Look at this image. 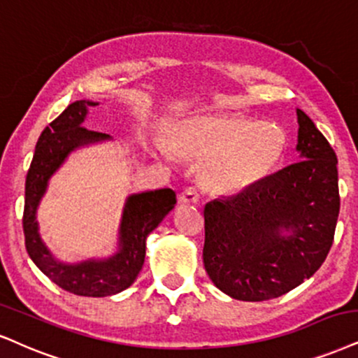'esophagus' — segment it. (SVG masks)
<instances>
[{"label": "esophagus", "mask_w": 358, "mask_h": 358, "mask_svg": "<svg viewBox=\"0 0 358 358\" xmlns=\"http://www.w3.org/2000/svg\"><path fill=\"white\" fill-rule=\"evenodd\" d=\"M179 199L182 204H197L199 202V191L196 187H187L180 192Z\"/></svg>", "instance_id": "1"}]
</instances>
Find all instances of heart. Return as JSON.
I'll return each instance as SVG.
<instances>
[{
	"mask_svg": "<svg viewBox=\"0 0 358 358\" xmlns=\"http://www.w3.org/2000/svg\"><path fill=\"white\" fill-rule=\"evenodd\" d=\"M284 127L272 121L215 114L182 122L171 148L199 164V179L215 196H241L275 169L285 152Z\"/></svg>",
	"mask_w": 358,
	"mask_h": 358,
	"instance_id": "heart-1",
	"label": "heart"
}]
</instances>
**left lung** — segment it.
<instances>
[{
	"label": "left lung",
	"mask_w": 358,
	"mask_h": 358,
	"mask_svg": "<svg viewBox=\"0 0 358 358\" xmlns=\"http://www.w3.org/2000/svg\"><path fill=\"white\" fill-rule=\"evenodd\" d=\"M297 122L301 161L204 207L206 272L237 301L287 294L319 271L332 247L341 210L337 156L301 109Z\"/></svg>",
	"instance_id": "left-lung-1"
}]
</instances>
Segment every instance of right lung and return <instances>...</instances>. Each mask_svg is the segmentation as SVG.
I'll return each instance as SVG.
<instances>
[{
	"label": "right lung",
	"instance_id": "right-lung-1",
	"mask_svg": "<svg viewBox=\"0 0 358 358\" xmlns=\"http://www.w3.org/2000/svg\"><path fill=\"white\" fill-rule=\"evenodd\" d=\"M91 106L98 103L81 99L69 104L39 136L26 176L23 231L31 260L56 285L83 297H108L127 289L136 280L144 264L145 239L174 209L176 192L166 187L127 197L119 226V250L111 257L79 264H64L52 257L39 236L36 220L38 206L48 182L74 149L111 139L109 134L83 126Z\"/></svg>",
	"mask_w": 358,
	"mask_h": 358
}]
</instances>
